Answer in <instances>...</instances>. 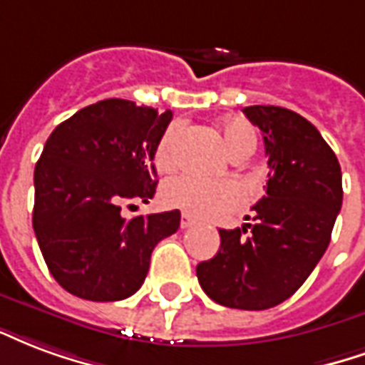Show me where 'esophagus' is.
<instances>
[{
    "mask_svg": "<svg viewBox=\"0 0 365 365\" xmlns=\"http://www.w3.org/2000/svg\"><path fill=\"white\" fill-rule=\"evenodd\" d=\"M192 223H194V220L188 214L180 215V227H182V230H186V227H190Z\"/></svg>",
    "mask_w": 365,
    "mask_h": 365,
    "instance_id": "obj_1",
    "label": "esophagus"
}]
</instances>
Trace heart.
Masks as SVG:
<instances>
[{
  "label": "heart",
  "mask_w": 365,
  "mask_h": 365,
  "mask_svg": "<svg viewBox=\"0 0 365 365\" xmlns=\"http://www.w3.org/2000/svg\"><path fill=\"white\" fill-rule=\"evenodd\" d=\"M223 140L231 153L245 148L257 145V135L249 122L241 118H231L222 126ZM179 128L169 126L159 138L153 151V163L159 171H171L177 165L175 145H177ZM163 200L171 208L182 210L194 217H220L237 210L243 202V190L233 180H210L182 175L171 179L163 186Z\"/></svg>",
  "instance_id": "obj_1"
}]
</instances>
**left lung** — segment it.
I'll use <instances>...</instances> for the list:
<instances>
[{"label":"left lung","instance_id":"8db88e82","mask_svg":"<svg viewBox=\"0 0 365 365\" xmlns=\"http://www.w3.org/2000/svg\"><path fill=\"white\" fill-rule=\"evenodd\" d=\"M243 113L264 138L267 194L252 206L255 223L220 230V251L196 276L215 303L260 311L286 302L317 267L342 206V173L317 128L297 113L264 105Z\"/></svg>","mask_w":365,"mask_h":365}]
</instances>
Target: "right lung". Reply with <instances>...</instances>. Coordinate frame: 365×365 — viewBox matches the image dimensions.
Returning a JSON list of instances; mask_svg holds the SVG:
<instances>
[{
	"label": "right lung",
	"instance_id": "right-lung-1",
	"mask_svg": "<svg viewBox=\"0 0 365 365\" xmlns=\"http://www.w3.org/2000/svg\"><path fill=\"white\" fill-rule=\"evenodd\" d=\"M173 118L124 98L77 110L50 134L34 167L33 227L48 270L70 294L118 302L148 276L151 252L180 212L122 217L157 188L153 151Z\"/></svg>",
	"mask_w": 365,
	"mask_h": 365
}]
</instances>
